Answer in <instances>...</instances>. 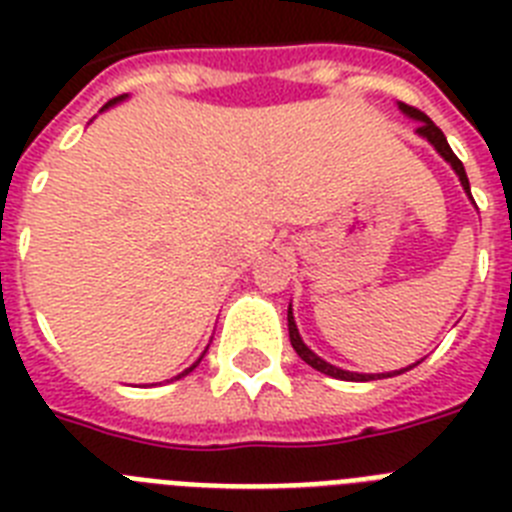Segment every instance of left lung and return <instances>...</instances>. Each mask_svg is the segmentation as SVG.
Here are the masks:
<instances>
[{
  "label": "left lung",
  "instance_id": "left-lung-1",
  "mask_svg": "<svg viewBox=\"0 0 512 512\" xmlns=\"http://www.w3.org/2000/svg\"><path fill=\"white\" fill-rule=\"evenodd\" d=\"M397 107H400L402 115L410 117V120L418 122V130H415V133H418L420 138L428 140V143H431V146L436 148V151H438V156H441L443 161H446V164H449L451 169H454V174L459 176L461 187H464V192H467V197H469V200H472V189H469V179H467V171H464V164H461L459 158H456V153L451 151L449 140H446V135L441 133V128H438V125H436V122L431 120V117L423 115V112L415 110V107H410V104L397 102ZM287 328H289V341H292V348H295L297 356H300V359L305 361V364H310L312 369H318V372L328 374V377H333V379H343V382H366V379H374V377H377V379L395 377V374L408 372V369H413V366H418L420 361H423V359H420V361H415L413 366H405V369H400V372H387V374H359V372H346V369H341V366L328 364V361L320 359V356L315 354V351H312V348H307V343L302 341V336H300V330H297L295 315H292V305H289V310H287Z\"/></svg>",
  "mask_w": 512,
  "mask_h": 512
}]
</instances>
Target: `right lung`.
Masks as SVG:
<instances>
[{"instance_id": "right-lung-1", "label": "right lung", "mask_w": 512, "mask_h": 512, "mask_svg": "<svg viewBox=\"0 0 512 512\" xmlns=\"http://www.w3.org/2000/svg\"><path fill=\"white\" fill-rule=\"evenodd\" d=\"M125 97H128V94H122V97H117V99H112V102H107V104H104V107H102V112H104V110H110V107H115V104L122 102V99H125ZM202 356H205V354H202ZM202 356H200V359H197V361H194V364L189 366V369H184L182 374H176L174 379H182V377H187L189 372H194V369H197V364H200V361H202Z\"/></svg>"}]
</instances>
